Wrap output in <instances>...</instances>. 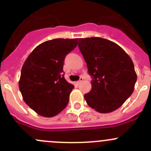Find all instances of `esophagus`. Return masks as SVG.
Here are the masks:
<instances>
[{"label": "esophagus", "mask_w": 151, "mask_h": 151, "mask_svg": "<svg viewBox=\"0 0 151 151\" xmlns=\"http://www.w3.org/2000/svg\"><path fill=\"white\" fill-rule=\"evenodd\" d=\"M83 81V76H81L80 78H79V80L77 81V83L79 84V83H81Z\"/></svg>", "instance_id": "34e87169"}]
</instances>
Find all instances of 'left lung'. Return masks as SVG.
<instances>
[{
	"instance_id": "left-lung-1",
	"label": "left lung",
	"mask_w": 151,
	"mask_h": 151,
	"mask_svg": "<svg viewBox=\"0 0 151 151\" xmlns=\"http://www.w3.org/2000/svg\"><path fill=\"white\" fill-rule=\"evenodd\" d=\"M78 47L91 76V90L84 95L90 107L109 113L132 95L137 75L127 53L113 42L101 38L79 39Z\"/></svg>"
}]
</instances>
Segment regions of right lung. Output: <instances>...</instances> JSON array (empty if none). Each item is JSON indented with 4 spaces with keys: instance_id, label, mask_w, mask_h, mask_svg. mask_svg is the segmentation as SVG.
<instances>
[{
    "instance_id": "obj_1",
    "label": "right lung",
    "mask_w": 151,
    "mask_h": 151,
    "mask_svg": "<svg viewBox=\"0 0 151 151\" xmlns=\"http://www.w3.org/2000/svg\"><path fill=\"white\" fill-rule=\"evenodd\" d=\"M78 45V39H55L37 47L22 67L19 86L24 101L38 114L52 117L69 101L74 86L64 78L66 55Z\"/></svg>"
}]
</instances>
